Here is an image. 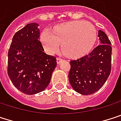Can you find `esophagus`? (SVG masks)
I'll return each mask as SVG.
<instances>
[{
  "instance_id": "esophagus-1",
  "label": "esophagus",
  "mask_w": 121,
  "mask_h": 121,
  "mask_svg": "<svg viewBox=\"0 0 121 121\" xmlns=\"http://www.w3.org/2000/svg\"><path fill=\"white\" fill-rule=\"evenodd\" d=\"M62 61H63V60H62L61 58H56V62H57V64H58V65L60 64Z\"/></svg>"
}]
</instances>
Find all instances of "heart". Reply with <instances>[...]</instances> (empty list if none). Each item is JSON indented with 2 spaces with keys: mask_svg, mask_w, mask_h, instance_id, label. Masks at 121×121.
<instances>
[{
  "mask_svg": "<svg viewBox=\"0 0 121 121\" xmlns=\"http://www.w3.org/2000/svg\"><path fill=\"white\" fill-rule=\"evenodd\" d=\"M96 40V31L90 22L69 21L54 26L51 32L43 31L40 41L48 54L55 53L60 44L62 53L70 59H78L88 54Z\"/></svg>",
  "mask_w": 121,
  "mask_h": 121,
  "instance_id": "1",
  "label": "heart"
}]
</instances>
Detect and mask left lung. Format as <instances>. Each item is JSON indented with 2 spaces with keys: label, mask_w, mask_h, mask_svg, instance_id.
Instances as JSON below:
<instances>
[{
  "label": "left lung",
  "mask_w": 121,
  "mask_h": 121,
  "mask_svg": "<svg viewBox=\"0 0 121 121\" xmlns=\"http://www.w3.org/2000/svg\"><path fill=\"white\" fill-rule=\"evenodd\" d=\"M98 37L100 45L88 55L70 62V83L74 90L83 95H90L101 89L111 73V41L103 31L99 30Z\"/></svg>",
  "instance_id": "left-lung-1"
}]
</instances>
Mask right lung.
<instances>
[{
  "mask_svg": "<svg viewBox=\"0 0 121 121\" xmlns=\"http://www.w3.org/2000/svg\"><path fill=\"white\" fill-rule=\"evenodd\" d=\"M38 27L32 22L17 31L8 54V74L11 82L18 90L30 95L48 87L57 65L56 58L43 51Z\"/></svg>",
  "mask_w": 121,
  "mask_h": 121,
  "instance_id": "1",
  "label": "right lung"
}]
</instances>
